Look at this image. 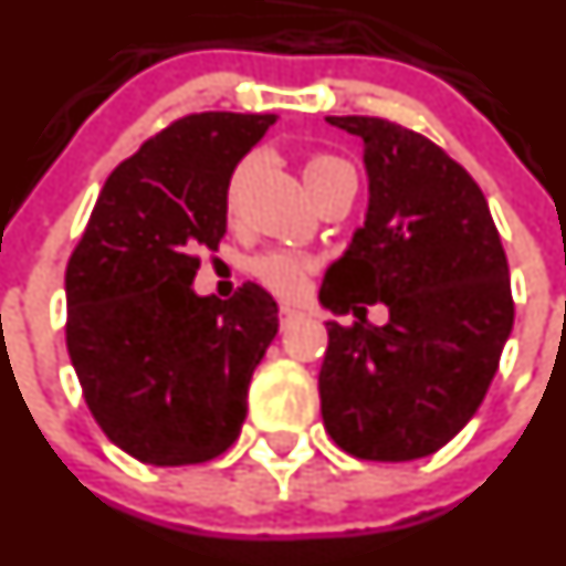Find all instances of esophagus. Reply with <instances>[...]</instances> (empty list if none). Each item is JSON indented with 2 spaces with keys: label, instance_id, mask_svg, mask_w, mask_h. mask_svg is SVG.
Instances as JSON below:
<instances>
[{
  "label": "esophagus",
  "instance_id": "34e87169",
  "mask_svg": "<svg viewBox=\"0 0 566 566\" xmlns=\"http://www.w3.org/2000/svg\"><path fill=\"white\" fill-rule=\"evenodd\" d=\"M305 316V311H300V307L294 305H281V327H289L291 322H296V318Z\"/></svg>",
  "mask_w": 566,
  "mask_h": 566
}]
</instances>
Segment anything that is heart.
I'll use <instances>...</instances> for the list:
<instances>
[{"instance_id":"heart-1","label":"heart","mask_w":566,"mask_h":566,"mask_svg":"<svg viewBox=\"0 0 566 566\" xmlns=\"http://www.w3.org/2000/svg\"><path fill=\"white\" fill-rule=\"evenodd\" d=\"M250 167H253V159L242 161V165L237 167V172H233L231 184H228V200H231V206L237 203L239 195H242L244 178H248ZM338 167H346V165L344 161L333 159V156H313V159L305 165V181H313V178L324 176V172L329 170H338ZM311 270H313L311 259L289 253V250H270V253L259 255V259L253 261V275L259 277L266 289H272L275 294H283V296L300 294V291L305 289L307 272Z\"/></svg>"}]
</instances>
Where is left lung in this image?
Returning <instances> with one entry per match:
<instances>
[{
  "instance_id": "obj_1",
  "label": "left lung",
  "mask_w": 566,
  "mask_h": 566,
  "mask_svg": "<svg viewBox=\"0 0 566 566\" xmlns=\"http://www.w3.org/2000/svg\"><path fill=\"white\" fill-rule=\"evenodd\" d=\"M363 139L368 211L324 275L318 371L329 438L352 457L407 462L443 449L473 418L514 324L501 237L471 172L423 134L382 117H327ZM385 301L389 322L368 325Z\"/></svg>"
}]
</instances>
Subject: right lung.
Masks as SVG:
<instances>
[{"mask_svg":"<svg viewBox=\"0 0 566 566\" xmlns=\"http://www.w3.org/2000/svg\"><path fill=\"white\" fill-rule=\"evenodd\" d=\"M277 115L200 112L170 123L106 178L65 270V340L106 438L159 468L233 446L248 388L277 335V302L244 283L195 294V253L228 228V184Z\"/></svg>","mask_w":566,"mask_h":566,"instance_id":"add662e5","label":"right lung"}]
</instances>
